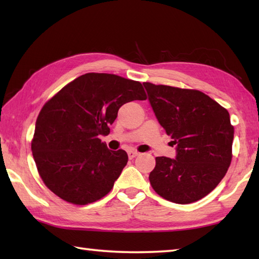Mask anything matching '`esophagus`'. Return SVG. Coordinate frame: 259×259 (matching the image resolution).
Instances as JSON below:
<instances>
[{"instance_id":"34e87169","label":"esophagus","mask_w":259,"mask_h":259,"mask_svg":"<svg viewBox=\"0 0 259 259\" xmlns=\"http://www.w3.org/2000/svg\"><path fill=\"white\" fill-rule=\"evenodd\" d=\"M138 155H139L138 151H135V150H129V151H128V157H129V159H134V158H136Z\"/></svg>"}]
</instances>
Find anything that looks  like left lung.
Masks as SVG:
<instances>
[{
  "mask_svg": "<svg viewBox=\"0 0 259 259\" xmlns=\"http://www.w3.org/2000/svg\"><path fill=\"white\" fill-rule=\"evenodd\" d=\"M144 87L159 123L177 146L175 159L156 158L152 188L181 205L199 200L216 188L232 162L229 113L201 91L150 82Z\"/></svg>",
  "mask_w": 259,
  "mask_h": 259,
  "instance_id": "8db88e82",
  "label": "left lung"
}]
</instances>
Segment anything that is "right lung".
I'll return each instance as SVG.
<instances>
[{"instance_id":"add662e5","label":"right lung","mask_w":259,"mask_h":259,"mask_svg":"<svg viewBox=\"0 0 259 259\" xmlns=\"http://www.w3.org/2000/svg\"><path fill=\"white\" fill-rule=\"evenodd\" d=\"M146 99L140 82L109 73L80 75L52 97L37 115L31 144L48 188L74 205L106 196L128 155L109 150L100 136L109 135L121 106Z\"/></svg>"}]
</instances>
